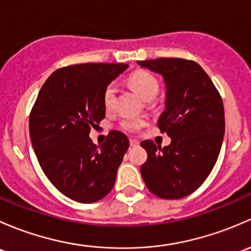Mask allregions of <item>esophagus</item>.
I'll list each match as a JSON object with an SVG mask.
<instances>
[{
  "mask_svg": "<svg viewBox=\"0 0 251 251\" xmlns=\"http://www.w3.org/2000/svg\"><path fill=\"white\" fill-rule=\"evenodd\" d=\"M129 143H130V146L131 147L139 146V141L135 140V139H130V140H129Z\"/></svg>",
  "mask_w": 251,
  "mask_h": 251,
  "instance_id": "34e87169",
  "label": "esophagus"
}]
</instances>
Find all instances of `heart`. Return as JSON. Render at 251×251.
Masks as SVG:
<instances>
[{
	"instance_id": "b5f03b06",
	"label": "heart",
	"mask_w": 251,
	"mask_h": 251,
	"mask_svg": "<svg viewBox=\"0 0 251 251\" xmlns=\"http://www.w3.org/2000/svg\"><path fill=\"white\" fill-rule=\"evenodd\" d=\"M129 84L145 100L154 99L159 90L156 77L152 76L151 74L146 71H136L135 74L131 75L129 77ZM116 93H117V87H116L115 83L108 84L106 89H105L104 105L107 110H110L115 104ZM143 126L144 121L139 120L136 117H131V116H126L121 121V126L126 131H136Z\"/></svg>"
}]
</instances>
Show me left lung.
<instances>
[{
	"label": "left lung",
	"mask_w": 251,
	"mask_h": 251,
	"mask_svg": "<svg viewBox=\"0 0 251 251\" xmlns=\"http://www.w3.org/2000/svg\"><path fill=\"white\" fill-rule=\"evenodd\" d=\"M139 65L163 77L164 111L157 125L172 139L163 149L151 140L141 143L147 152L141 176L157 197L179 200L195 192L218 161L225 135L224 104L210 77L195 61L161 58Z\"/></svg>",
	"instance_id": "left-lung-1"
}]
</instances>
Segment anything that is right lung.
Wrapping results in <instances>:
<instances>
[{
  "mask_svg": "<svg viewBox=\"0 0 251 251\" xmlns=\"http://www.w3.org/2000/svg\"><path fill=\"white\" fill-rule=\"evenodd\" d=\"M126 68L89 63L56 70L31 111L30 138L38 163L56 190L75 202H97L115 185L128 138L112 130L98 146L89 133L105 117V89Z\"/></svg>",
  "mask_w": 251,
  "mask_h": 251,
  "instance_id": "add662e5",
  "label": "right lung"
}]
</instances>
